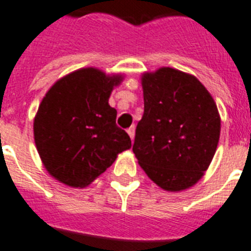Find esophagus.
Instances as JSON below:
<instances>
[{
    "instance_id": "34e87169",
    "label": "esophagus",
    "mask_w": 251,
    "mask_h": 251,
    "mask_svg": "<svg viewBox=\"0 0 251 251\" xmlns=\"http://www.w3.org/2000/svg\"><path fill=\"white\" fill-rule=\"evenodd\" d=\"M127 134L130 135V138H131V141L134 139V135H135V126H130L129 129H127Z\"/></svg>"
}]
</instances>
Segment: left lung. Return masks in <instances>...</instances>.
<instances>
[{"instance_id": "left-lung-1", "label": "left lung", "mask_w": 251, "mask_h": 251, "mask_svg": "<svg viewBox=\"0 0 251 251\" xmlns=\"http://www.w3.org/2000/svg\"><path fill=\"white\" fill-rule=\"evenodd\" d=\"M142 87L145 112L134 154L160 188H189L217 149L221 122L215 101L195 76L168 67L143 75Z\"/></svg>"}]
</instances>
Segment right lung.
<instances>
[{
	"mask_svg": "<svg viewBox=\"0 0 251 251\" xmlns=\"http://www.w3.org/2000/svg\"><path fill=\"white\" fill-rule=\"evenodd\" d=\"M121 76L83 68L53 84L42 100L34 138L41 159L55 179L85 187L131 147L125 130L116 124L117 110L108 104Z\"/></svg>",
	"mask_w": 251,
	"mask_h": 251,
	"instance_id": "add662e5",
	"label": "right lung"
}]
</instances>
